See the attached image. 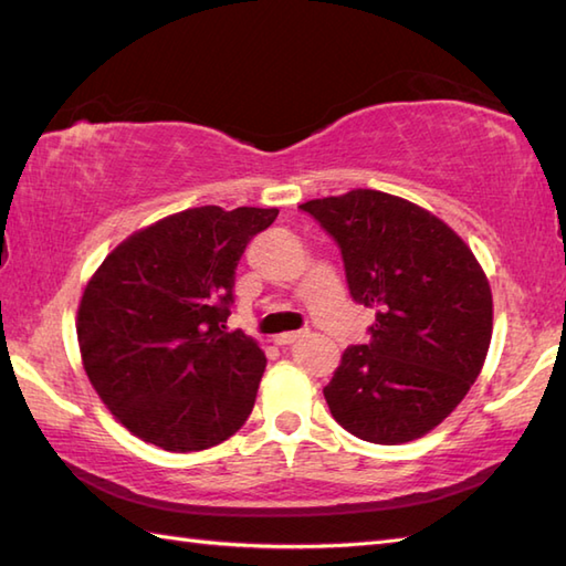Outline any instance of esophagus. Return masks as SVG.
I'll use <instances>...</instances> for the list:
<instances>
[{
    "instance_id": "34e87169",
    "label": "esophagus",
    "mask_w": 566,
    "mask_h": 566,
    "mask_svg": "<svg viewBox=\"0 0 566 566\" xmlns=\"http://www.w3.org/2000/svg\"><path fill=\"white\" fill-rule=\"evenodd\" d=\"M298 338H304V331H296V334H280L272 338V343L274 346H292V343H296Z\"/></svg>"
}]
</instances>
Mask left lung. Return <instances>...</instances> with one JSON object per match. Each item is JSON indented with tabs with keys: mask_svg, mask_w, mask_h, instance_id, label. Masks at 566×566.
<instances>
[{
	"mask_svg": "<svg viewBox=\"0 0 566 566\" xmlns=\"http://www.w3.org/2000/svg\"><path fill=\"white\" fill-rule=\"evenodd\" d=\"M302 208L338 242L350 296L375 308L370 340L343 350L324 387L331 415L373 444L424 437L489 356V276L444 220L400 196L353 188Z\"/></svg>",
	"mask_w": 566,
	"mask_h": 566,
	"instance_id": "left-lung-1",
	"label": "left lung"
}]
</instances>
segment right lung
<instances>
[{
  "instance_id": "obj_1",
  "label": "right lung",
  "mask_w": 566,
  "mask_h": 566,
  "mask_svg": "<svg viewBox=\"0 0 566 566\" xmlns=\"http://www.w3.org/2000/svg\"><path fill=\"white\" fill-rule=\"evenodd\" d=\"M276 208H188L107 254L77 304L87 380L117 422L164 451H203L245 424L264 358L228 334L235 268Z\"/></svg>"
}]
</instances>
